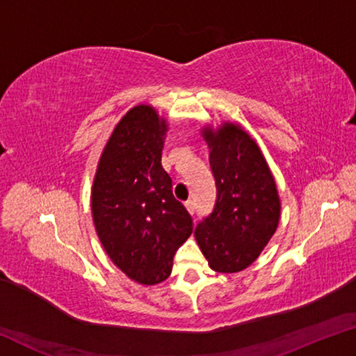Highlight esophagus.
<instances>
[{"mask_svg":"<svg viewBox=\"0 0 356 356\" xmlns=\"http://www.w3.org/2000/svg\"><path fill=\"white\" fill-rule=\"evenodd\" d=\"M185 206H186V209H188V212H190L191 215L196 212V201H193V200L186 201V202H185Z\"/></svg>","mask_w":356,"mask_h":356,"instance_id":"1","label":"esophagus"}]
</instances>
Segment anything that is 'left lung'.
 <instances>
[{"label": "left lung", "mask_w": 356, "mask_h": 356, "mask_svg": "<svg viewBox=\"0 0 356 356\" xmlns=\"http://www.w3.org/2000/svg\"><path fill=\"white\" fill-rule=\"evenodd\" d=\"M216 185L212 213L197 222L196 242L220 273L240 272L256 261L278 227L280 197L257 144L238 125L202 131Z\"/></svg>", "instance_id": "left-lung-1"}]
</instances>
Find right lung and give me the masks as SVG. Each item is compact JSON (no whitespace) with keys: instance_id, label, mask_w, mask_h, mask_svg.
Here are the masks:
<instances>
[{"instance_id":"add662e5","label":"right lung","mask_w":356,"mask_h":356,"mask_svg":"<svg viewBox=\"0 0 356 356\" xmlns=\"http://www.w3.org/2000/svg\"><path fill=\"white\" fill-rule=\"evenodd\" d=\"M166 122L152 106L131 108L100 156L91 196L97 236L111 261L140 284L171 275L172 257L193 232L188 210L161 166Z\"/></svg>"}]
</instances>
